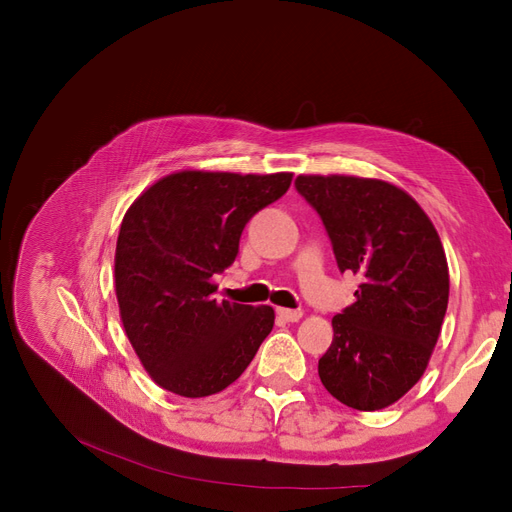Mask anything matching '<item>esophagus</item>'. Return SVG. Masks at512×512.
Returning a JSON list of instances; mask_svg holds the SVG:
<instances>
[{"label":"esophagus","mask_w":512,"mask_h":512,"mask_svg":"<svg viewBox=\"0 0 512 512\" xmlns=\"http://www.w3.org/2000/svg\"><path fill=\"white\" fill-rule=\"evenodd\" d=\"M278 313V317H282L284 321H299L301 317H303V311L301 309H278L276 311Z\"/></svg>","instance_id":"34e87169"}]
</instances>
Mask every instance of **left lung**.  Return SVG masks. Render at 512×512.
Returning <instances> with one entry per match:
<instances>
[{
  "mask_svg": "<svg viewBox=\"0 0 512 512\" xmlns=\"http://www.w3.org/2000/svg\"><path fill=\"white\" fill-rule=\"evenodd\" d=\"M294 186L324 224L340 272L363 282L334 315L321 384L357 411L384 409L423 375L448 307L440 236L405 191L371 178L299 176Z\"/></svg>",
  "mask_w": 512,
  "mask_h": 512,
  "instance_id": "1",
  "label": "left lung"
}]
</instances>
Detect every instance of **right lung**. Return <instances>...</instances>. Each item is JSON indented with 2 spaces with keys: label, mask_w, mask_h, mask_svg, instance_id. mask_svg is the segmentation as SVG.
Returning a JSON list of instances; mask_svg holds the SVG:
<instances>
[{
  "label": "right lung",
  "mask_w": 512,
  "mask_h": 512,
  "mask_svg": "<svg viewBox=\"0 0 512 512\" xmlns=\"http://www.w3.org/2000/svg\"><path fill=\"white\" fill-rule=\"evenodd\" d=\"M292 174L178 172L126 211L116 245V297L126 336L151 378L178 396L222 392L274 328L272 307L213 299L257 211Z\"/></svg>",
  "instance_id": "1"
}]
</instances>
